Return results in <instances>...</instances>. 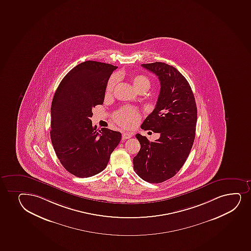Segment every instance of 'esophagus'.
I'll return each mask as SVG.
<instances>
[{
	"label": "esophagus",
	"mask_w": 251,
	"mask_h": 251,
	"mask_svg": "<svg viewBox=\"0 0 251 251\" xmlns=\"http://www.w3.org/2000/svg\"><path fill=\"white\" fill-rule=\"evenodd\" d=\"M132 137V135L129 132H124L122 134V140H126V139Z\"/></svg>",
	"instance_id": "34e87169"
}]
</instances>
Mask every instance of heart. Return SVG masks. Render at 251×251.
<instances>
[{
	"label": "heart",
	"mask_w": 251,
	"mask_h": 251,
	"mask_svg": "<svg viewBox=\"0 0 251 251\" xmlns=\"http://www.w3.org/2000/svg\"><path fill=\"white\" fill-rule=\"evenodd\" d=\"M117 81H118L117 75H114L110 76V78L107 82L106 88H105L106 95H110L112 93ZM132 83L137 90H141V89L148 90L151 86L150 78L142 75L134 76L132 78ZM114 119H115V122L121 126L125 127V128H130L138 122L140 120V113L135 107L125 106L115 113Z\"/></svg>",
	"instance_id": "obj_1"
}]
</instances>
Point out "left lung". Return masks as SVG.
<instances>
[{
	"mask_svg": "<svg viewBox=\"0 0 251 251\" xmlns=\"http://www.w3.org/2000/svg\"><path fill=\"white\" fill-rule=\"evenodd\" d=\"M141 66L158 77L161 90L155 109L141 127L159 133L160 138L152 142L136 134L141 149L133 158V166L146 182L160 183L175 176L190 153L196 131V101L187 79L176 68L161 62Z\"/></svg>",
	"mask_w": 251,
	"mask_h": 251,
	"instance_id": "obj_1",
	"label": "left lung"
}]
</instances>
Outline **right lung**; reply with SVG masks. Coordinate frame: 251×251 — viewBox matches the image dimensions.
<instances>
[{"mask_svg":"<svg viewBox=\"0 0 251 251\" xmlns=\"http://www.w3.org/2000/svg\"><path fill=\"white\" fill-rule=\"evenodd\" d=\"M117 67L85 61L62 79L51 105L50 136L55 153L69 173L90 177L106 167L121 133L92 126L94 107L104 103L107 82Z\"/></svg>","mask_w":251,"mask_h":251,"instance_id":"1","label":"right lung"}]
</instances>
